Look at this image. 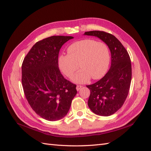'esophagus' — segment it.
I'll return each instance as SVG.
<instances>
[{
	"mask_svg": "<svg viewBox=\"0 0 151 151\" xmlns=\"http://www.w3.org/2000/svg\"><path fill=\"white\" fill-rule=\"evenodd\" d=\"M82 86H81V85H77V86H76V89H77V91H79V90H80L81 89V88H82Z\"/></svg>",
	"mask_w": 151,
	"mask_h": 151,
	"instance_id": "34e87169",
	"label": "esophagus"
}]
</instances>
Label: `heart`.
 Listing matches in <instances>:
<instances>
[{"mask_svg": "<svg viewBox=\"0 0 151 151\" xmlns=\"http://www.w3.org/2000/svg\"><path fill=\"white\" fill-rule=\"evenodd\" d=\"M67 53L58 57L59 67L63 74L70 78L80 66L83 69L73 79L79 83H86L91 77L93 79L101 78L106 72L110 61L107 45L92 39L73 43L67 48Z\"/></svg>", "mask_w": 151, "mask_h": 151, "instance_id": "obj_1", "label": "heart"}]
</instances>
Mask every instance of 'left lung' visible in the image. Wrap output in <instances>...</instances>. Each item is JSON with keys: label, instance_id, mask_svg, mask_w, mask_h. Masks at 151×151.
Segmentation results:
<instances>
[{"label": "left lung", "instance_id": "obj_1", "mask_svg": "<svg viewBox=\"0 0 151 151\" xmlns=\"http://www.w3.org/2000/svg\"><path fill=\"white\" fill-rule=\"evenodd\" d=\"M84 35L97 36L106 43L111 54L109 70L102 79L91 85L88 106L96 115L108 116L116 113L125 101L132 79L129 54L115 36L103 31H91Z\"/></svg>", "mask_w": 151, "mask_h": 151}]
</instances>
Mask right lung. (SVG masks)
Segmentation results:
<instances>
[{
  "label": "right lung",
  "mask_w": 151,
  "mask_h": 151,
  "mask_svg": "<svg viewBox=\"0 0 151 151\" xmlns=\"http://www.w3.org/2000/svg\"><path fill=\"white\" fill-rule=\"evenodd\" d=\"M72 36H52L36 42L22 63V85L31 108L48 121L64 117L77 94L76 85L58 68V53Z\"/></svg>",
  "instance_id": "obj_1"
}]
</instances>
